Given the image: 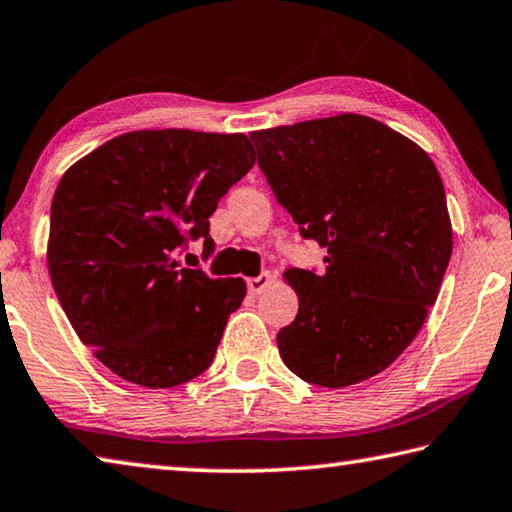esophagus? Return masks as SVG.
<instances>
[{
	"mask_svg": "<svg viewBox=\"0 0 512 512\" xmlns=\"http://www.w3.org/2000/svg\"><path fill=\"white\" fill-rule=\"evenodd\" d=\"M270 283H272V274L261 272L258 276H251V279H247V288L251 294H261L265 288H270Z\"/></svg>",
	"mask_w": 512,
	"mask_h": 512,
	"instance_id": "obj_1",
	"label": "esophagus"
}]
</instances>
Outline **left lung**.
<instances>
[{
  "label": "left lung",
  "instance_id": "8db88e82",
  "mask_svg": "<svg viewBox=\"0 0 512 512\" xmlns=\"http://www.w3.org/2000/svg\"><path fill=\"white\" fill-rule=\"evenodd\" d=\"M258 166L326 272H283L297 319L276 335L285 366L328 389L364 382L423 328L452 256L441 175L427 152L362 114L251 132Z\"/></svg>",
  "mask_w": 512,
  "mask_h": 512
}]
</instances>
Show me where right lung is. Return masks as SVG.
I'll return each instance as SVG.
<instances>
[{
  "mask_svg": "<svg viewBox=\"0 0 512 512\" xmlns=\"http://www.w3.org/2000/svg\"><path fill=\"white\" fill-rule=\"evenodd\" d=\"M256 164L245 134L134 130L78 159L53 193L47 263L80 342L107 369L168 389L209 369L247 294L242 279L182 270L220 197Z\"/></svg>",
  "mask_w": 512,
  "mask_h": 512,
  "instance_id": "add662e5",
  "label": "right lung"
}]
</instances>
